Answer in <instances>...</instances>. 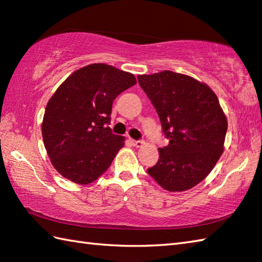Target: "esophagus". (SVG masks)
<instances>
[{"label":"esophagus","instance_id":"esophagus-1","mask_svg":"<svg viewBox=\"0 0 262 262\" xmlns=\"http://www.w3.org/2000/svg\"><path fill=\"white\" fill-rule=\"evenodd\" d=\"M130 143H132V145L133 146H135V147H141V146H143V144H144V142L143 141H135V140H130Z\"/></svg>","mask_w":262,"mask_h":262}]
</instances>
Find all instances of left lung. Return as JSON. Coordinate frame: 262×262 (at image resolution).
I'll list each match as a JSON object with an SVG mask.
<instances>
[{"instance_id": "obj_1", "label": "left lung", "mask_w": 262, "mask_h": 262, "mask_svg": "<svg viewBox=\"0 0 262 262\" xmlns=\"http://www.w3.org/2000/svg\"><path fill=\"white\" fill-rule=\"evenodd\" d=\"M137 79L169 140L147 173L165 190H188L209 174L224 151L227 120L219 99L204 83L171 71Z\"/></svg>"}]
</instances>
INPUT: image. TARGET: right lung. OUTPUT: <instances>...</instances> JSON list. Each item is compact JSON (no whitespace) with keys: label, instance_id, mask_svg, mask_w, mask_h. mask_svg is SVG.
Masks as SVG:
<instances>
[{"label":"right lung","instance_id":"add662e5","mask_svg":"<svg viewBox=\"0 0 262 262\" xmlns=\"http://www.w3.org/2000/svg\"><path fill=\"white\" fill-rule=\"evenodd\" d=\"M136 84L135 76L111 65L75 71L49 99L41 132L54 168L66 179L88 185L108 170L125 138L110 125L114 100Z\"/></svg>","mask_w":262,"mask_h":262}]
</instances>
